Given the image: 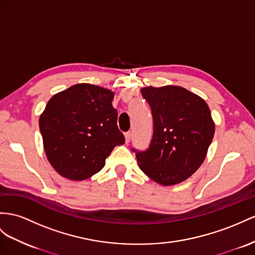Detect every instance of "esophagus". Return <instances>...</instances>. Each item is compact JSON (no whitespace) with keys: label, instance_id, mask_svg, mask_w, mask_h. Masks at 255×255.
<instances>
[{"label":"esophagus","instance_id":"1","mask_svg":"<svg viewBox=\"0 0 255 255\" xmlns=\"http://www.w3.org/2000/svg\"><path fill=\"white\" fill-rule=\"evenodd\" d=\"M130 140H131V132L128 131V132L125 133V142H126V143H129Z\"/></svg>","mask_w":255,"mask_h":255}]
</instances>
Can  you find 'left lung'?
Masks as SVG:
<instances>
[{"instance_id": "8db88e82", "label": "left lung", "mask_w": 255, "mask_h": 255, "mask_svg": "<svg viewBox=\"0 0 255 255\" xmlns=\"http://www.w3.org/2000/svg\"><path fill=\"white\" fill-rule=\"evenodd\" d=\"M141 94L151 107L154 132L146 151L135 153L136 161L156 183L179 184L206 158L215 131L210 109L201 97L174 85L147 86Z\"/></svg>"}]
</instances>
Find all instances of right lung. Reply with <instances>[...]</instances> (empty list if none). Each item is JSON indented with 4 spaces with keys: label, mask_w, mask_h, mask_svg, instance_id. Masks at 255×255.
I'll use <instances>...</instances> for the list:
<instances>
[{
    "label": "right lung",
    "mask_w": 255,
    "mask_h": 255,
    "mask_svg": "<svg viewBox=\"0 0 255 255\" xmlns=\"http://www.w3.org/2000/svg\"><path fill=\"white\" fill-rule=\"evenodd\" d=\"M113 99L110 89L82 83L47 102L38 125L49 164L63 178L83 181L93 177L113 148L125 143Z\"/></svg>",
    "instance_id": "obj_1"
}]
</instances>
